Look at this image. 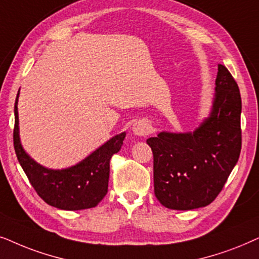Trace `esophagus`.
I'll return each instance as SVG.
<instances>
[{
    "instance_id": "34e87169",
    "label": "esophagus",
    "mask_w": 259,
    "mask_h": 259,
    "mask_svg": "<svg viewBox=\"0 0 259 259\" xmlns=\"http://www.w3.org/2000/svg\"><path fill=\"white\" fill-rule=\"evenodd\" d=\"M133 132L135 133L137 136H146L150 132L149 124L144 120H137V122L134 123L133 125Z\"/></svg>"
}]
</instances>
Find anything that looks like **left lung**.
<instances>
[{"mask_svg":"<svg viewBox=\"0 0 259 259\" xmlns=\"http://www.w3.org/2000/svg\"><path fill=\"white\" fill-rule=\"evenodd\" d=\"M242 98L232 74L218 65L211 113L193 133H158L147 140L154 155V192L164 207L187 211L214 200L242 149Z\"/></svg>","mask_w":259,"mask_h":259,"instance_id":"1","label":"left lung"}]
</instances>
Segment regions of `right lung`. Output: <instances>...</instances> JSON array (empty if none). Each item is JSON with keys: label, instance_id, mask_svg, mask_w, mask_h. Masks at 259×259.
Masks as SVG:
<instances>
[{"label": "right lung", "instance_id": "add662e5", "mask_svg": "<svg viewBox=\"0 0 259 259\" xmlns=\"http://www.w3.org/2000/svg\"><path fill=\"white\" fill-rule=\"evenodd\" d=\"M17 101L19 94L14 106V149L30 185L40 198L53 207L67 211L97 206L108 193L110 160L113 154L119 151L125 139V133L113 136L75 165L65 169H48L36 163L21 146Z\"/></svg>", "mask_w": 259, "mask_h": 259}]
</instances>
